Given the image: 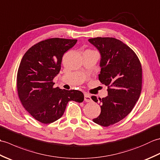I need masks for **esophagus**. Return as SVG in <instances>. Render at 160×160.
I'll return each instance as SVG.
<instances>
[{
	"label": "esophagus",
	"mask_w": 160,
	"mask_h": 160,
	"mask_svg": "<svg viewBox=\"0 0 160 160\" xmlns=\"http://www.w3.org/2000/svg\"><path fill=\"white\" fill-rule=\"evenodd\" d=\"M91 100H91V98L89 94L88 93L84 94V101L87 102H91Z\"/></svg>",
	"instance_id": "obj_1"
}]
</instances>
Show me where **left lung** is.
Segmentation results:
<instances>
[{
  "label": "left lung",
  "instance_id": "left-lung-1",
  "mask_svg": "<svg viewBox=\"0 0 160 160\" xmlns=\"http://www.w3.org/2000/svg\"><path fill=\"white\" fill-rule=\"evenodd\" d=\"M89 41L101 55V83L108 86V96L99 98L101 113L93 121L108 127L124 119L133 108L142 91V69L138 56L121 40L97 37ZM91 99L98 102L96 96Z\"/></svg>",
  "mask_w": 160,
  "mask_h": 160
}]
</instances>
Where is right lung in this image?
<instances>
[{"label":"right lung","mask_w":160,"mask_h":160,"mask_svg":"<svg viewBox=\"0 0 160 160\" xmlns=\"http://www.w3.org/2000/svg\"><path fill=\"white\" fill-rule=\"evenodd\" d=\"M76 39L53 38L29 48L20 61L16 87L23 107L36 120L50 124L62 116L69 101L82 102L78 90L54 87L53 80L60 72L64 53L76 45Z\"/></svg>","instance_id":"add662e5"}]
</instances>
